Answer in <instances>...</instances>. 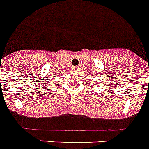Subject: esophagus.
I'll return each mask as SVG.
<instances>
[{"label": "esophagus", "instance_id": "1", "mask_svg": "<svg viewBox=\"0 0 149 149\" xmlns=\"http://www.w3.org/2000/svg\"><path fill=\"white\" fill-rule=\"evenodd\" d=\"M77 67H73V71H74V72H75V71H77Z\"/></svg>", "mask_w": 149, "mask_h": 149}]
</instances>
